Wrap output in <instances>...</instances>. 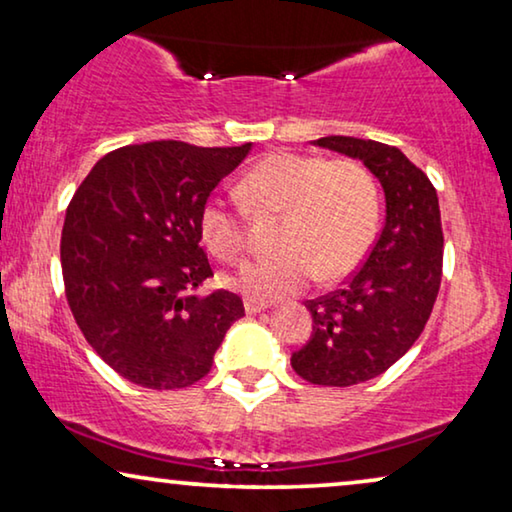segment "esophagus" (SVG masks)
<instances>
[{
    "instance_id": "1",
    "label": "esophagus",
    "mask_w": 512,
    "mask_h": 512,
    "mask_svg": "<svg viewBox=\"0 0 512 512\" xmlns=\"http://www.w3.org/2000/svg\"><path fill=\"white\" fill-rule=\"evenodd\" d=\"M263 310H268V303H258V300H251V298L244 300V312L247 314H258Z\"/></svg>"
}]
</instances>
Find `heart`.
<instances>
[{"label":"heart","mask_w":512,"mask_h":512,"mask_svg":"<svg viewBox=\"0 0 512 512\" xmlns=\"http://www.w3.org/2000/svg\"><path fill=\"white\" fill-rule=\"evenodd\" d=\"M240 195L258 216L282 214L275 230L279 254L244 265L230 277L249 298L289 296L314 275L324 282L345 277L375 240L380 198L373 174L356 160L270 153L244 174ZM198 228L205 247L221 261H237L247 249V214L233 200L209 198Z\"/></svg>","instance_id":"obj_1"}]
</instances>
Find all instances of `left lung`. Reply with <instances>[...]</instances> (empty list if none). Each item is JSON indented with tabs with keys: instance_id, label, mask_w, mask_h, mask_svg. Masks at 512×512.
<instances>
[{
	"instance_id": "left-lung-1",
	"label": "left lung",
	"mask_w": 512,
	"mask_h": 512,
	"mask_svg": "<svg viewBox=\"0 0 512 512\" xmlns=\"http://www.w3.org/2000/svg\"><path fill=\"white\" fill-rule=\"evenodd\" d=\"M314 144L361 160L387 202L384 228L366 263L342 289L307 300L312 335L291 356L303 380L352 387L394 366L431 317L443 275L440 207L429 177L396 146L340 135Z\"/></svg>"
}]
</instances>
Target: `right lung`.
Wrapping results in <instances>:
<instances>
[{"instance_id": "add662e5", "label": "right lung", "mask_w": 512, "mask_h": 512, "mask_svg": "<svg viewBox=\"0 0 512 512\" xmlns=\"http://www.w3.org/2000/svg\"><path fill=\"white\" fill-rule=\"evenodd\" d=\"M251 144H132L107 153L76 188L60 240L69 310L83 338L118 375L146 389L202 380L240 296L198 286L212 277L200 209Z\"/></svg>"}]
</instances>
